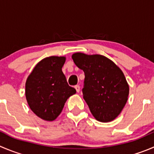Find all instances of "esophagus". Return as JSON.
Instances as JSON below:
<instances>
[{"mask_svg":"<svg viewBox=\"0 0 154 154\" xmlns=\"http://www.w3.org/2000/svg\"><path fill=\"white\" fill-rule=\"evenodd\" d=\"M75 88L76 91H77V92H79L80 91V86L79 85H77L75 86Z\"/></svg>","mask_w":154,"mask_h":154,"instance_id":"esophagus-1","label":"esophagus"}]
</instances>
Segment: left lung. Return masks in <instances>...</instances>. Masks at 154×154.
I'll list each match as a JSON object with an SVG mask.
<instances>
[{
    "instance_id": "obj_1",
    "label": "left lung",
    "mask_w": 154,
    "mask_h": 154,
    "mask_svg": "<svg viewBox=\"0 0 154 154\" xmlns=\"http://www.w3.org/2000/svg\"><path fill=\"white\" fill-rule=\"evenodd\" d=\"M72 58L85 72L83 98L92 115L102 122L115 119L122 112L129 94L122 70L103 55L75 53Z\"/></svg>"
}]
</instances>
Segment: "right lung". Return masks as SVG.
<instances>
[{"label": "right lung", "instance_id": "obj_1", "mask_svg": "<svg viewBox=\"0 0 154 154\" xmlns=\"http://www.w3.org/2000/svg\"><path fill=\"white\" fill-rule=\"evenodd\" d=\"M65 57L52 56L38 63L26 82L28 104L36 116L46 121L56 119L66 101L76 93L62 71Z\"/></svg>", "mask_w": 154, "mask_h": 154}]
</instances>
